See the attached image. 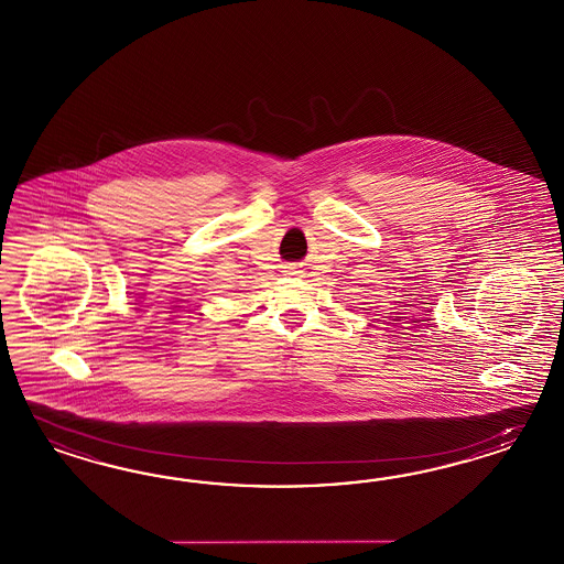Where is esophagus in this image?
<instances>
[{"label":"esophagus","mask_w":564,"mask_h":564,"mask_svg":"<svg viewBox=\"0 0 564 564\" xmlns=\"http://www.w3.org/2000/svg\"><path fill=\"white\" fill-rule=\"evenodd\" d=\"M286 274H299V272H296L294 265H289V268H286Z\"/></svg>","instance_id":"esophagus-1"}]
</instances>
